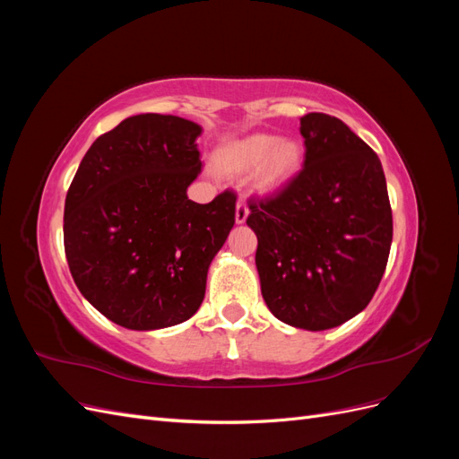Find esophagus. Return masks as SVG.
I'll list each match as a JSON object with an SVG mask.
<instances>
[{
	"instance_id": "1",
	"label": "esophagus",
	"mask_w": 459,
	"mask_h": 459,
	"mask_svg": "<svg viewBox=\"0 0 459 459\" xmlns=\"http://www.w3.org/2000/svg\"><path fill=\"white\" fill-rule=\"evenodd\" d=\"M247 218H248V206L243 201H238V204H235V221H238V224H245Z\"/></svg>"
}]
</instances>
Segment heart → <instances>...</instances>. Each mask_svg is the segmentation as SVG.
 <instances>
[{
  "instance_id": "1",
  "label": "heart",
  "mask_w": 459,
  "mask_h": 459,
  "mask_svg": "<svg viewBox=\"0 0 459 459\" xmlns=\"http://www.w3.org/2000/svg\"><path fill=\"white\" fill-rule=\"evenodd\" d=\"M304 147L295 137L248 134L218 152V169L228 176L255 172V187L272 195L287 187L302 169Z\"/></svg>"
}]
</instances>
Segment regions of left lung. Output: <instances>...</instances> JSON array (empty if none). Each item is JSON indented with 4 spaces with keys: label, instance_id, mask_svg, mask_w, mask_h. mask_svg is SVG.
<instances>
[{
    "label": "left lung",
    "instance_id": "1",
    "mask_svg": "<svg viewBox=\"0 0 459 459\" xmlns=\"http://www.w3.org/2000/svg\"><path fill=\"white\" fill-rule=\"evenodd\" d=\"M304 169L280 195L251 201L264 302L280 322L337 327L379 287L393 243V212L379 157L335 117L300 118Z\"/></svg>",
    "mask_w": 459,
    "mask_h": 459
}]
</instances>
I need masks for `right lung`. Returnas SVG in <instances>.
<instances>
[{
    "mask_svg": "<svg viewBox=\"0 0 459 459\" xmlns=\"http://www.w3.org/2000/svg\"><path fill=\"white\" fill-rule=\"evenodd\" d=\"M203 128L135 115L97 137L65 201V253L80 293L110 322L155 331L201 307L208 268L235 224V195L199 204Z\"/></svg>",
    "mask_w": 459,
    "mask_h": 459,
    "instance_id": "add662e5",
    "label": "right lung"
}]
</instances>
